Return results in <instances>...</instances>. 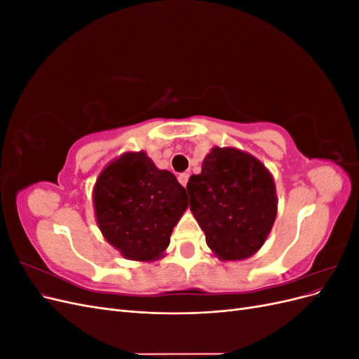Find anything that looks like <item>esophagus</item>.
<instances>
[{"instance_id": "34e87169", "label": "esophagus", "mask_w": 359, "mask_h": 359, "mask_svg": "<svg viewBox=\"0 0 359 359\" xmlns=\"http://www.w3.org/2000/svg\"><path fill=\"white\" fill-rule=\"evenodd\" d=\"M178 181L182 187L187 186V181H189V173H180L178 175Z\"/></svg>"}]
</instances>
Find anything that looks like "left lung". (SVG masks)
<instances>
[{"label":"left lung","mask_w":359,"mask_h":359,"mask_svg":"<svg viewBox=\"0 0 359 359\" xmlns=\"http://www.w3.org/2000/svg\"><path fill=\"white\" fill-rule=\"evenodd\" d=\"M190 210L206 244L222 260H241L264 245L277 215L276 184L256 157L236 148L211 149L187 182Z\"/></svg>","instance_id":"obj_1"}]
</instances>
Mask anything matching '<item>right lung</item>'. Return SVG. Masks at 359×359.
<instances>
[{"label":"right lung","mask_w":359,"mask_h":359,"mask_svg":"<svg viewBox=\"0 0 359 359\" xmlns=\"http://www.w3.org/2000/svg\"><path fill=\"white\" fill-rule=\"evenodd\" d=\"M95 219L106 241L126 259H160L173 227L187 210L186 189L144 151L126 153L99 175L93 193Z\"/></svg>","instance_id":"right-lung-1"}]
</instances>
